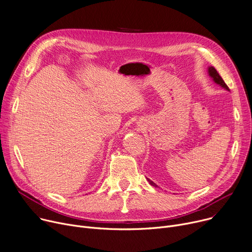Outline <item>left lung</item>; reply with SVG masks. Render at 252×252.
Instances as JSON below:
<instances>
[{"label":"left lung","instance_id":"obj_1","mask_svg":"<svg viewBox=\"0 0 252 252\" xmlns=\"http://www.w3.org/2000/svg\"><path fill=\"white\" fill-rule=\"evenodd\" d=\"M208 73H209V75L212 77L213 79V81H214L217 85H219V86H221L222 88H224L225 90H227V91H230L229 90V88L227 87V85L225 84V82L223 81V79L222 77L220 76V74L218 73V71L215 69V67H213V66H210L209 68H208ZM147 182L151 185V186H153V187H156V188H158V185H156L154 184L152 181H150L149 179H147Z\"/></svg>","mask_w":252,"mask_h":252}]
</instances>
